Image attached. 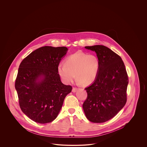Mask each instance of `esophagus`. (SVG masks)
<instances>
[{
  "label": "esophagus",
  "instance_id": "1",
  "mask_svg": "<svg viewBox=\"0 0 147 147\" xmlns=\"http://www.w3.org/2000/svg\"><path fill=\"white\" fill-rule=\"evenodd\" d=\"M77 90H78V88H77V87H73V89H72V91H73V92H75L77 91Z\"/></svg>",
  "mask_w": 147,
  "mask_h": 147
}]
</instances>
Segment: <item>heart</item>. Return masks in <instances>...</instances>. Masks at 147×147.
<instances>
[{
    "label": "heart",
    "mask_w": 147,
    "mask_h": 147,
    "mask_svg": "<svg viewBox=\"0 0 147 147\" xmlns=\"http://www.w3.org/2000/svg\"><path fill=\"white\" fill-rule=\"evenodd\" d=\"M99 67L100 61L95 55L78 51L67 58L65 64L58 66V73L66 83L73 81L76 74L80 82L88 85L96 79Z\"/></svg>",
    "instance_id": "b5f03b06"
}]
</instances>
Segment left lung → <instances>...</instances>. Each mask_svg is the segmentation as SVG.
I'll list each match as a JSON object with an SVG mask.
<instances>
[{"instance_id": "obj_1", "label": "left lung", "mask_w": 147, "mask_h": 147, "mask_svg": "<svg viewBox=\"0 0 147 147\" xmlns=\"http://www.w3.org/2000/svg\"><path fill=\"white\" fill-rule=\"evenodd\" d=\"M85 49L96 53L100 67L95 81L85 88L87 97L83 109L90 121L105 122L113 118L126 104L127 73L121 57L109 48L96 45Z\"/></svg>"}]
</instances>
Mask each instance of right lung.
Masks as SVG:
<instances>
[{"instance_id":"obj_1","label":"right lung","mask_w":147,"mask_h":147,"mask_svg":"<svg viewBox=\"0 0 147 147\" xmlns=\"http://www.w3.org/2000/svg\"><path fill=\"white\" fill-rule=\"evenodd\" d=\"M67 51L65 47H42L30 53L19 66L15 81L19 105L35 122L47 123L55 119L71 91L72 87L64 84L58 73V66Z\"/></svg>"}]
</instances>
